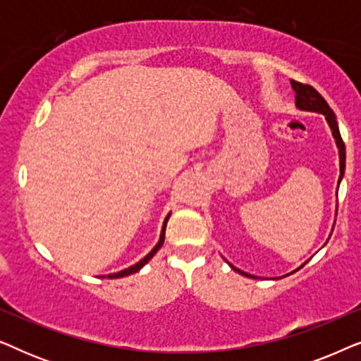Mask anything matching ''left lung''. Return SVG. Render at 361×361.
Here are the masks:
<instances>
[{"label":"left lung","instance_id":"1","mask_svg":"<svg viewBox=\"0 0 361 361\" xmlns=\"http://www.w3.org/2000/svg\"><path fill=\"white\" fill-rule=\"evenodd\" d=\"M290 83H293V88L295 92V105H298V108H300V110L322 113V115L327 118L330 130H332V135H334L335 141H337V146H338V154H340V179H338V182H340V180H342L343 171H345V142L342 140V136H340L338 123H337V118H335V113L332 111V108L329 106V103L324 100V97L320 95V93L315 90L314 87L305 85V83H300V82H295V80H293ZM231 269L238 271L240 274L246 276V278H255V276L245 273V271H240L238 268H235V266H231Z\"/></svg>","mask_w":361,"mask_h":361}]
</instances>
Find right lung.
I'll return each mask as SVG.
<instances>
[{
    "mask_svg": "<svg viewBox=\"0 0 361 361\" xmlns=\"http://www.w3.org/2000/svg\"><path fill=\"white\" fill-rule=\"evenodd\" d=\"M167 220H169V215L166 216V220H164V225H162V230H161V238H159V241H157V245L154 246V248H152L149 253H147L145 258H142L141 261H137L136 264H133V266H130V268L128 269H123V271H118V273H115V274H108L106 278H110V279H115V278H123V276H130V274H133V273H137V271H140L142 266H145L147 261H149L152 256H154L157 251H159V248L162 246V243H164V236H166V224H167Z\"/></svg>",
    "mask_w": 361,
    "mask_h": 361,
    "instance_id": "right-lung-1",
    "label": "right lung"
}]
</instances>
